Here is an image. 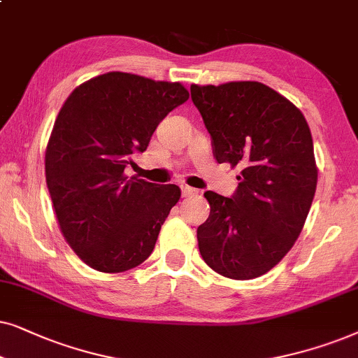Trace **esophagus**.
I'll list each match as a JSON object with an SVG mask.
<instances>
[{
    "label": "esophagus",
    "mask_w": 358,
    "mask_h": 358,
    "mask_svg": "<svg viewBox=\"0 0 358 358\" xmlns=\"http://www.w3.org/2000/svg\"><path fill=\"white\" fill-rule=\"evenodd\" d=\"M193 194H198V189H194L192 187H188V185H182V196H193Z\"/></svg>",
    "instance_id": "esophagus-1"
}]
</instances>
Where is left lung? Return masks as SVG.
<instances>
[{
  "instance_id": "left-lung-1",
  "label": "left lung",
  "mask_w": 358,
  "mask_h": 358,
  "mask_svg": "<svg viewBox=\"0 0 358 358\" xmlns=\"http://www.w3.org/2000/svg\"><path fill=\"white\" fill-rule=\"evenodd\" d=\"M217 164L241 166L231 198L206 192L211 213L198 227L203 260L219 275L252 280L273 268L301 234L317 185L303 113L259 82L192 85Z\"/></svg>"
}]
</instances>
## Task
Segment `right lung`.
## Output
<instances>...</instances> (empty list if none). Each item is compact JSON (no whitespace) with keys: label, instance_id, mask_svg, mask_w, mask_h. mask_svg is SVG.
I'll return each instance as SVG.
<instances>
[{"label":"right lung","instance_id":"add662e5","mask_svg":"<svg viewBox=\"0 0 358 358\" xmlns=\"http://www.w3.org/2000/svg\"><path fill=\"white\" fill-rule=\"evenodd\" d=\"M188 98L178 82L109 71L76 87L62 106L45 149V182L62 234L92 268L121 273L154 250L182 192L129 178L124 169Z\"/></svg>","mask_w":358,"mask_h":358}]
</instances>
